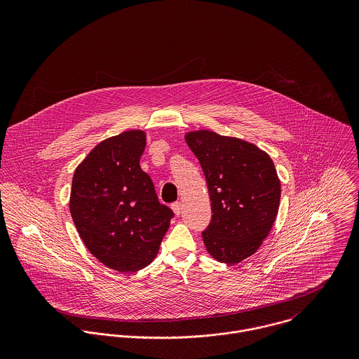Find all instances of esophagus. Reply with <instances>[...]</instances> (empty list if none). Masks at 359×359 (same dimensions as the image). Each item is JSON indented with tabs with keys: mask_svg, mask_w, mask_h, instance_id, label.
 <instances>
[{
	"mask_svg": "<svg viewBox=\"0 0 359 359\" xmlns=\"http://www.w3.org/2000/svg\"><path fill=\"white\" fill-rule=\"evenodd\" d=\"M171 208H172V211H174L175 215H180L181 211H182V205H181V202H175V203L171 205Z\"/></svg>",
	"mask_w": 359,
	"mask_h": 359,
	"instance_id": "esophagus-1",
	"label": "esophagus"
}]
</instances>
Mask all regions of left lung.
Returning a JSON list of instances; mask_svg holds the SVG:
<instances>
[{"label": "left lung", "mask_w": 359, "mask_h": 359, "mask_svg": "<svg viewBox=\"0 0 359 359\" xmlns=\"http://www.w3.org/2000/svg\"><path fill=\"white\" fill-rule=\"evenodd\" d=\"M208 188L211 222L202 233L205 250L219 262L253 256L279 210L280 181L269 154L255 144L210 130L185 134Z\"/></svg>", "instance_id": "1"}]
</instances>
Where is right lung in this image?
Returning a JSON list of instances; mask_svg holds the SVG:
<instances>
[{"mask_svg":"<svg viewBox=\"0 0 359 359\" xmlns=\"http://www.w3.org/2000/svg\"><path fill=\"white\" fill-rule=\"evenodd\" d=\"M147 133L128 130L98 144L77 165L69 208L90 253L118 272L154 261L174 212L158 203L140 158Z\"/></svg>","mask_w":359,"mask_h":359,"instance_id":"1","label":"right lung"}]
</instances>
